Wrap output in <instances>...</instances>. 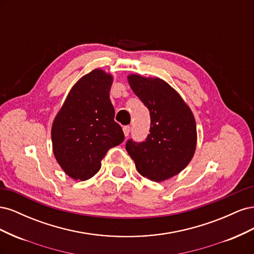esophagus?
Wrapping results in <instances>:
<instances>
[{
	"label": "esophagus",
	"instance_id": "obj_1",
	"mask_svg": "<svg viewBox=\"0 0 254 254\" xmlns=\"http://www.w3.org/2000/svg\"><path fill=\"white\" fill-rule=\"evenodd\" d=\"M123 131H124L125 136H128L129 132H130V127L129 126H124V127H123Z\"/></svg>",
	"mask_w": 254,
	"mask_h": 254
}]
</instances>
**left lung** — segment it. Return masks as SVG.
Listing matches in <instances>:
<instances>
[{"mask_svg": "<svg viewBox=\"0 0 254 254\" xmlns=\"http://www.w3.org/2000/svg\"><path fill=\"white\" fill-rule=\"evenodd\" d=\"M128 82L150 114L145 142L128 140L126 150L143 177L161 182L188 166L196 150L197 130L193 112L174 88L161 78L131 74Z\"/></svg>", "mask_w": 254, "mask_h": 254, "instance_id": "8db88e82", "label": "left lung"}]
</instances>
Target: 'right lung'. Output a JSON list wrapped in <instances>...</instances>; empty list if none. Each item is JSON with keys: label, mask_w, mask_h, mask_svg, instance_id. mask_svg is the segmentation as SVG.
Segmentation results:
<instances>
[{"label": "right lung", "mask_w": 254, "mask_h": 254, "mask_svg": "<svg viewBox=\"0 0 254 254\" xmlns=\"http://www.w3.org/2000/svg\"><path fill=\"white\" fill-rule=\"evenodd\" d=\"M113 77L101 68L76 82L52 126L53 151L64 172L74 180L92 178L107 151L125 136L114 122L109 93Z\"/></svg>", "instance_id": "right-lung-1"}]
</instances>
